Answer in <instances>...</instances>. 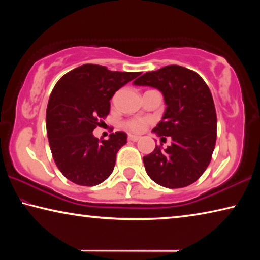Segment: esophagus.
Returning a JSON list of instances; mask_svg holds the SVG:
<instances>
[{"label": "esophagus", "mask_w": 260, "mask_h": 260, "mask_svg": "<svg viewBox=\"0 0 260 260\" xmlns=\"http://www.w3.org/2000/svg\"><path fill=\"white\" fill-rule=\"evenodd\" d=\"M140 136L138 135H128V141H132V142H136V141H139Z\"/></svg>", "instance_id": "esophagus-1"}]
</instances>
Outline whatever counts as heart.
<instances>
[{"label": "heart", "mask_w": 260, "mask_h": 260, "mask_svg": "<svg viewBox=\"0 0 260 260\" xmlns=\"http://www.w3.org/2000/svg\"><path fill=\"white\" fill-rule=\"evenodd\" d=\"M147 121L144 119H132L125 122V126L126 128H128L129 131L134 132V133H140V132H142L144 129V127H146Z\"/></svg>", "instance_id": "b5f03b06"}]
</instances>
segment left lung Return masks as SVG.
Masks as SVG:
<instances>
[{
	"label": "left lung",
	"instance_id": "obj_1",
	"mask_svg": "<svg viewBox=\"0 0 260 260\" xmlns=\"http://www.w3.org/2000/svg\"><path fill=\"white\" fill-rule=\"evenodd\" d=\"M133 83L161 91L166 110L152 132L172 140L165 150L156 146L143 157L148 175L171 189L193 183L209 166L217 140V113L208 85L200 74L179 65L147 72Z\"/></svg>",
	"mask_w": 260,
	"mask_h": 260
}]
</instances>
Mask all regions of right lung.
Listing matches in <instances>:
<instances>
[{"label":"right lung","instance_id":"right-lung-1","mask_svg":"<svg viewBox=\"0 0 260 260\" xmlns=\"http://www.w3.org/2000/svg\"><path fill=\"white\" fill-rule=\"evenodd\" d=\"M140 74L85 64L56 83L47 107V134L52 158L70 181L91 187L112 173L117 152L127 143V135L116 132L109 140L100 141L93 131L109 114L114 93Z\"/></svg>","mask_w":260,"mask_h":260}]
</instances>
